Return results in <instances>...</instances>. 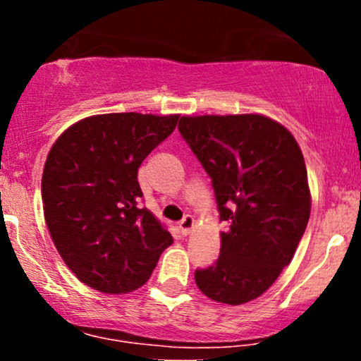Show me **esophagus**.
Returning a JSON list of instances; mask_svg holds the SVG:
<instances>
[{
	"label": "esophagus",
	"instance_id": "esophagus-1",
	"mask_svg": "<svg viewBox=\"0 0 361 361\" xmlns=\"http://www.w3.org/2000/svg\"><path fill=\"white\" fill-rule=\"evenodd\" d=\"M178 227H180L181 234L188 235L190 231H192V227H193V217H192V215H185V217L180 221V224H178Z\"/></svg>",
	"mask_w": 361,
	"mask_h": 361
}]
</instances>
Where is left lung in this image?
Here are the masks:
<instances>
[{
	"mask_svg": "<svg viewBox=\"0 0 361 361\" xmlns=\"http://www.w3.org/2000/svg\"><path fill=\"white\" fill-rule=\"evenodd\" d=\"M181 137L212 180L221 256L197 268L209 299L239 305L267 292L292 261L307 227L310 193L293 135L263 115L181 117Z\"/></svg>",
	"mask_w": 361,
	"mask_h": 361,
	"instance_id": "obj_1",
	"label": "left lung"
}]
</instances>
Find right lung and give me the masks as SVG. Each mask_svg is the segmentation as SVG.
<instances>
[{
  "label": "right lung",
  "instance_id": "1",
  "mask_svg": "<svg viewBox=\"0 0 361 361\" xmlns=\"http://www.w3.org/2000/svg\"><path fill=\"white\" fill-rule=\"evenodd\" d=\"M180 115H94L56 140L42 175L49 233L69 270L103 293L151 276L171 234L146 207L137 169L171 135Z\"/></svg>",
  "mask_w": 361,
  "mask_h": 361
}]
</instances>
